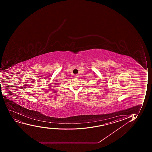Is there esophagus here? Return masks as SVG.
Returning <instances> with one entry per match:
<instances>
[{
  "label": "esophagus",
  "instance_id": "34e87169",
  "mask_svg": "<svg viewBox=\"0 0 152 152\" xmlns=\"http://www.w3.org/2000/svg\"><path fill=\"white\" fill-rule=\"evenodd\" d=\"M78 77V74H76V75H75V77H75V78H77V77Z\"/></svg>",
  "mask_w": 152,
  "mask_h": 152
}]
</instances>
